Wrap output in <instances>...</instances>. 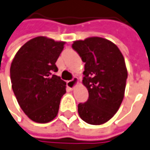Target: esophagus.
Instances as JSON below:
<instances>
[{
  "label": "esophagus",
  "instance_id": "1",
  "mask_svg": "<svg viewBox=\"0 0 150 150\" xmlns=\"http://www.w3.org/2000/svg\"><path fill=\"white\" fill-rule=\"evenodd\" d=\"M78 83V78H77V77H74L71 81H68V82H67V87H68L69 88H71V89H73Z\"/></svg>",
  "mask_w": 150,
  "mask_h": 150
}]
</instances>
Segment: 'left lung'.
Segmentation results:
<instances>
[{"label": "left lung", "mask_w": 150, "mask_h": 150, "mask_svg": "<svg viewBox=\"0 0 150 150\" xmlns=\"http://www.w3.org/2000/svg\"><path fill=\"white\" fill-rule=\"evenodd\" d=\"M72 48L85 62L83 84L89 93L86 103L78 104V114L88 124H105L124 99L128 78L124 56L113 42L99 37L74 41Z\"/></svg>", "instance_id": "obj_1"}]
</instances>
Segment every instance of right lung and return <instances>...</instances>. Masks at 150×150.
Instances as JSON below:
<instances>
[{
	"mask_svg": "<svg viewBox=\"0 0 150 150\" xmlns=\"http://www.w3.org/2000/svg\"><path fill=\"white\" fill-rule=\"evenodd\" d=\"M65 42L37 37L24 44L15 55L10 68L11 88L21 108L32 121L53 120L66 93V82L54 75L56 62Z\"/></svg>",
	"mask_w": 150,
	"mask_h": 150,
	"instance_id": "right-lung-1",
	"label": "right lung"
}]
</instances>
